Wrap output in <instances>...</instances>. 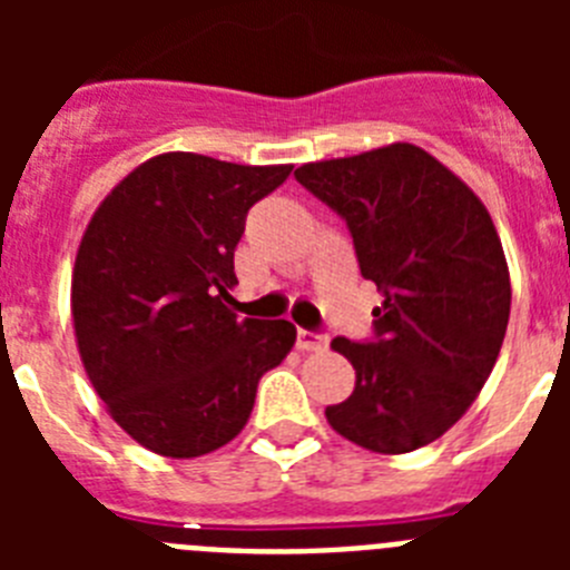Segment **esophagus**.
<instances>
[{"instance_id":"34e87169","label":"esophagus","mask_w":570,"mask_h":570,"mask_svg":"<svg viewBox=\"0 0 570 570\" xmlns=\"http://www.w3.org/2000/svg\"><path fill=\"white\" fill-rule=\"evenodd\" d=\"M325 345H328V336L314 334V331L305 328L296 331V347H299V351H322Z\"/></svg>"}]
</instances>
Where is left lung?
Masks as SVG:
<instances>
[{
  "label": "left lung",
  "instance_id": "1",
  "mask_svg": "<svg viewBox=\"0 0 570 570\" xmlns=\"http://www.w3.org/2000/svg\"><path fill=\"white\" fill-rule=\"evenodd\" d=\"M299 185L347 223L376 285V340L331 342L356 371L325 407L331 428L374 454H407L462 420L493 371L511 314L505 250L482 199L411 142L305 163Z\"/></svg>",
  "mask_w": 570,
  "mask_h": 570
}]
</instances>
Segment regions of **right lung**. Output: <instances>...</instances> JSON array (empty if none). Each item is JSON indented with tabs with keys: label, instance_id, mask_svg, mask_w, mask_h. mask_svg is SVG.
I'll return each instance as SVG.
<instances>
[{
	"label": "right lung",
	"instance_id": "right-lung-1",
	"mask_svg": "<svg viewBox=\"0 0 570 570\" xmlns=\"http://www.w3.org/2000/svg\"><path fill=\"white\" fill-rule=\"evenodd\" d=\"M291 168L170 150L136 165L90 216L70 276L79 356L116 425L154 454L228 445L262 374L294 347L288 320L228 308L245 216Z\"/></svg>",
	"mask_w": 570,
	"mask_h": 570
}]
</instances>
